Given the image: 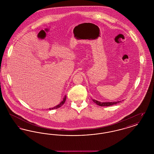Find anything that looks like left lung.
<instances>
[{
  "instance_id": "8db88e82",
  "label": "left lung",
  "mask_w": 154,
  "mask_h": 154,
  "mask_svg": "<svg viewBox=\"0 0 154 154\" xmlns=\"http://www.w3.org/2000/svg\"><path fill=\"white\" fill-rule=\"evenodd\" d=\"M93 101L94 103H95L96 104L100 106H112L114 104H116L118 103L121 102V101H118V102H100L97 100H96L95 99H93Z\"/></svg>"
}]
</instances>
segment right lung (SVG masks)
<instances>
[{
  "mask_svg": "<svg viewBox=\"0 0 154 154\" xmlns=\"http://www.w3.org/2000/svg\"><path fill=\"white\" fill-rule=\"evenodd\" d=\"M66 96H65V97L63 98V101L62 102L60 103L59 104H58V105H57V106H55V107H53V108H50V110H53V109H58V108H59V107H60L63 104H64V103L65 102V101H66Z\"/></svg>",
  "mask_w": 154,
  "mask_h": 154,
  "instance_id": "right-lung-1",
  "label": "right lung"
}]
</instances>
